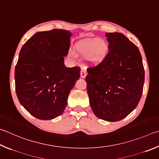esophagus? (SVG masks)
<instances>
[{"label": "esophagus", "mask_w": 159, "mask_h": 159, "mask_svg": "<svg viewBox=\"0 0 159 159\" xmlns=\"http://www.w3.org/2000/svg\"><path fill=\"white\" fill-rule=\"evenodd\" d=\"M86 76H87L86 71L84 70H81V71H80V77L83 78V79H84V78L86 77Z\"/></svg>", "instance_id": "obj_1"}]
</instances>
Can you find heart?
I'll use <instances>...</instances> for the list:
<instances>
[{"instance_id":"b5f03b06","label":"heart","mask_w":159,"mask_h":159,"mask_svg":"<svg viewBox=\"0 0 159 159\" xmlns=\"http://www.w3.org/2000/svg\"><path fill=\"white\" fill-rule=\"evenodd\" d=\"M76 49L82 56H87L86 58L89 64L96 65L102 62L108 53V46L103 39H93L79 43ZM69 56L76 58V54L73 51L69 52Z\"/></svg>"}]
</instances>
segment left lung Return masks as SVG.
Returning <instances> with one entry per match:
<instances>
[{
    "mask_svg": "<svg viewBox=\"0 0 159 159\" xmlns=\"http://www.w3.org/2000/svg\"><path fill=\"white\" fill-rule=\"evenodd\" d=\"M109 52L105 59L88 68L85 78L94 114L117 122L136 108L143 94L145 71L138 48L125 34L106 33Z\"/></svg>",
    "mask_w": 159,
    "mask_h": 159,
    "instance_id": "1",
    "label": "left lung"
}]
</instances>
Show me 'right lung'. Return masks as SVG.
Returning a JSON list of instances; mask_svg holds the SVG:
<instances>
[{"mask_svg":"<svg viewBox=\"0 0 159 159\" xmlns=\"http://www.w3.org/2000/svg\"><path fill=\"white\" fill-rule=\"evenodd\" d=\"M71 32L62 29L39 32L23 46L14 71L21 104L37 119H54L64 112L80 69L65 65Z\"/></svg>","mask_w":159,"mask_h":159,"instance_id":"add662e5","label":"right lung"}]
</instances>
